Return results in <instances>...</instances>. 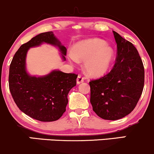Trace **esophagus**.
<instances>
[{
    "label": "esophagus",
    "instance_id": "obj_1",
    "mask_svg": "<svg viewBox=\"0 0 154 154\" xmlns=\"http://www.w3.org/2000/svg\"><path fill=\"white\" fill-rule=\"evenodd\" d=\"M84 78L81 76V75H78L77 79H76V81H77V84H81V83L84 82Z\"/></svg>",
    "mask_w": 154,
    "mask_h": 154
}]
</instances>
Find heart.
I'll return each mask as SVG.
<instances>
[{
	"label": "heart",
	"mask_w": 154,
	"mask_h": 154,
	"mask_svg": "<svg viewBox=\"0 0 154 154\" xmlns=\"http://www.w3.org/2000/svg\"><path fill=\"white\" fill-rule=\"evenodd\" d=\"M68 57L74 63L84 61V69L90 76H101L111 66L114 50L102 39H88L78 44L73 52L68 54Z\"/></svg>",
	"instance_id": "b5f03b06"
}]
</instances>
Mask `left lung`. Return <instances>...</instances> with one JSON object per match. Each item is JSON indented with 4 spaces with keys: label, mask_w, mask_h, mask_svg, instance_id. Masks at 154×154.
I'll list each match as a JSON object with an SVG mask.
<instances>
[{
    "label": "left lung",
    "mask_w": 154,
    "mask_h": 154,
    "mask_svg": "<svg viewBox=\"0 0 154 154\" xmlns=\"http://www.w3.org/2000/svg\"><path fill=\"white\" fill-rule=\"evenodd\" d=\"M117 43L116 62L109 73L89 82L93 110L101 118L116 120L135 109L144 86V67L131 42L113 32Z\"/></svg>",
    "instance_id": "left-lung-1"
}]
</instances>
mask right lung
Masks as SVG:
<instances>
[{"label": "right lung", "instance_id": "obj_1", "mask_svg": "<svg viewBox=\"0 0 154 154\" xmlns=\"http://www.w3.org/2000/svg\"><path fill=\"white\" fill-rule=\"evenodd\" d=\"M43 42L58 47L66 60L67 49L60 45L53 32L38 34L21 45L13 57L9 68V90L21 112L37 120L52 122L66 112L68 94L76 85L78 75L60 70H53L42 77L29 75L26 70L27 51Z\"/></svg>", "mask_w": 154, "mask_h": 154}]
</instances>
